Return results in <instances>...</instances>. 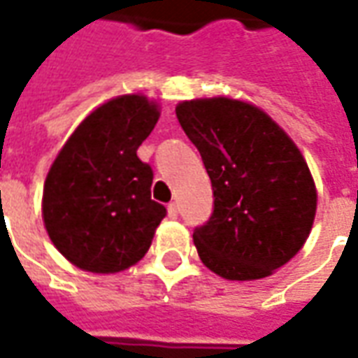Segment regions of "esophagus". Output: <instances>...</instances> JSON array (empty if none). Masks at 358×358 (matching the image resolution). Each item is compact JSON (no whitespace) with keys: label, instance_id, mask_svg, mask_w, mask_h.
Returning <instances> with one entry per match:
<instances>
[{"label":"esophagus","instance_id":"1","mask_svg":"<svg viewBox=\"0 0 358 358\" xmlns=\"http://www.w3.org/2000/svg\"><path fill=\"white\" fill-rule=\"evenodd\" d=\"M169 217L178 218V203L176 201L169 203Z\"/></svg>","mask_w":358,"mask_h":358}]
</instances>
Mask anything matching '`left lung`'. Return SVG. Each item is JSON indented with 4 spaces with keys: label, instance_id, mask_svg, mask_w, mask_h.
<instances>
[{
    "label": "left lung",
    "instance_id": "8db88e82",
    "mask_svg": "<svg viewBox=\"0 0 358 358\" xmlns=\"http://www.w3.org/2000/svg\"><path fill=\"white\" fill-rule=\"evenodd\" d=\"M213 184V213L195 226L203 264L226 280L272 274L307 241L316 213L310 172L272 118L228 97L176 107Z\"/></svg>",
    "mask_w": 358,
    "mask_h": 358
}]
</instances>
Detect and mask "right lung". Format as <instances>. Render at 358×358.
Listing matches in <instances>:
<instances>
[{
    "label": "right lung",
    "mask_w": 358,
    "mask_h": 358,
    "mask_svg": "<svg viewBox=\"0 0 358 358\" xmlns=\"http://www.w3.org/2000/svg\"><path fill=\"white\" fill-rule=\"evenodd\" d=\"M157 120L143 95H120L86 117L51 164L43 222L78 268L120 272L148 253L166 209L151 199L153 169L136 151Z\"/></svg>",
    "instance_id": "right-lung-1"
}]
</instances>
